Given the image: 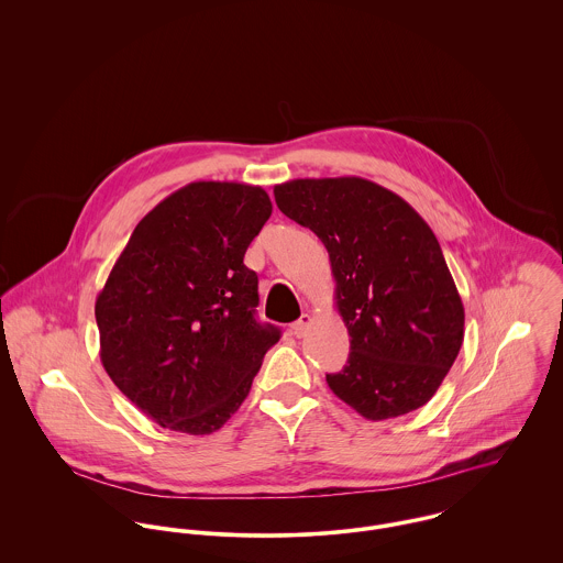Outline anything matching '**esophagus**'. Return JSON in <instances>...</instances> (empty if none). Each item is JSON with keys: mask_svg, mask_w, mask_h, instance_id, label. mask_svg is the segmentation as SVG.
Masks as SVG:
<instances>
[{"mask_svg": "<svg viewBox=\"0 0 563 563\" xmlns=\"http://www.w3.org/2000/svg\"><path fill=\"white\" fill-rule=\"evenodd\" d=\"M311 323V314H309V312H305V314H302L298 321H294V323H291V334H294V336H298V339H300V336H305V334L309 332Z\"/></svg>", "mask_w": 563, "mask_h": 563, "instance_id": "esophagus-1", "label": "esophagus"}]
</instances>
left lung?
I'll use <instances>...</instances> for the list:
<instances>
[{"mask_svg": "<svg viewBox=\"0 0 563 563\" xmlns=\"http://www.w3.org/2000/svg\"><path fill=\"white\" fill-rule=\"evenodd\" d=\"M278 209L330 254L334 300L350 332L330 390L369 421L426 406L464 341V307L428 222L395 191L361 177L294 179Z\"/></svg>", "mask_w": 563, "mask_h": 563, "instance_id": "8db88e82", "label": "left lung"}]
</instances>
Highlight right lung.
<instances>
[{
    "label": "right lung",
    "mask_w": 563,
    "mask_h": 563,
    "mask_svg": "<svg viewBox=\"0 0 563 563\" xmlns=\"http://www.w3.org/2000/svg\"><path fill=\"white\" fill-rule=\"evenodd\" d=\"M272 202L258 186L196 181L133 229L95 317L101 363L157 426L202 437L251 393L280 330L258 323V278L244 254Z\"/></svg>",
    "instance_id": "add662e5"
}]
</instances>
